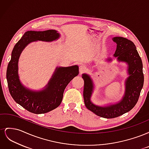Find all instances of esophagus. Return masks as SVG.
<instances>
[{
    "label": "esophagus",
    "mask_w": 149,
    "mask_h": 149,
    "mask_svg": "<svg viewBox=\"0 0 149 149\" xmlns=\"http://www.w3.org/2000/svg\"><path fill=\"white\" fill-rule=\"evenodd\" d=\"M86 68L84 66H80L79 68V73L80 74H82L83 73H84V72H86Z\"/></svg>",
    "instance_id": "34e87169"
}]
</instances>
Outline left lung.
<instances>
[{
  "label": "left lung",
  "instance_id": "left-lung-1",
  "mask_svg": "<svg viewBox=\"0 0 149 149\" xmlns=\"http://www.w3.org/2000/svg\"><path fill=\"white\" fill-rule=\"evenodd\" d=\"M117 43L114 56L119 61L128 64L129 78L125 81V95L119 102L106 107H100L93 104L90 101L93 89V84L89 76L83 74L84 79L83 97L85 106L89 110L101 118L111 119L119 117L131 110L136 106L143 85V65L136 45L130 40L120 37L112 38ZM111 60V59H109Z\"/></svg>",
  "mask_w": 149,
  "mask_h": 149
}]
</instances>
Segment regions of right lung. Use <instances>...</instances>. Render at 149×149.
Masks as SVG:
<instances>
[{
    "label": "right lung",
    "mask_w": 149,
    "mask_h": 149,
    "mask_svg": "<svg viewBox=\"0 0 149 149\" xmlns=\"http://www.w3.org/2000/svg\"><path fill=\"white\" fill-rule=\"evenodd\" d=\"M56 30L27 31L13 49L7 70V80L10 95L26 110L34 114H44L60 106L66 86L79 74L78 66L56 68L47 87L42 91L34 92L20 83L18 76V61L24 48L31 42H52L59 38Z\"/></svg>",
    "instance_id": "right-lung-1"
}]
</instances>
